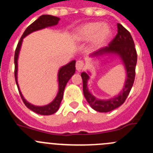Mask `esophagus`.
Here are the masks:
<instances>
[{
    "mask_svg": "<svg viewBox=\"0 0 153 153\" xmlns=\"http://www.w3.org/2000/svg\"><path fill=\"white\" fill-rule=\"evenodd\" d=\"M84 67V63L82 61H77L76 63V69L78 71H80L81 70L83 69Z\"/></svg>",
    "mask_w": 153,
    "mask_h": 153,
    "instance_id": "esophagus-1",
    "label": "esophagus"
}]
</instances>
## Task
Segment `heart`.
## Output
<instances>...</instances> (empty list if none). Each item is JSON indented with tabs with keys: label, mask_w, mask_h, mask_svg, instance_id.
I'll return each instance as SVG.
<instances>
[{
	"label": "heart",
	"mask_w": 153,
	"mask_h": 153,
	"mask_svg": "<svg viewBox=\"0 0 153 153\" xmlns=\"http://www.w3.org/2000/svg\"><path fill=\"white\" fill-rule=\"evenodd\" d=\"M112 36V30L107 23L89 22L75 29L74 38L79 42L90 41L92 48H99L105 45Z\"/></svg>",
	"instance_id": "heart-1"
}]
</instances>
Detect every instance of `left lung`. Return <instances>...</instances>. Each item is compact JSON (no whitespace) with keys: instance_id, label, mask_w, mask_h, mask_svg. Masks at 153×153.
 Masks as SVG:
<instances>
[{"instance_id":"obj_1","label":"left lung","mask_w":153,"mask_h":153,"mask_svg":"<svg viewBox=\"0 0 153 153\" xmlns=\"http://www.w3.org/2000/svg\"><path fill=\"white\" fill-rule=\"evenodd\" d=\"M117 54L125 66L127 77L122 91L112 99L101 100L89 92L87 87V81L89 79L88 74L82 72V89L84 96L89 105L99 112H108L117 108L125 102L131 92L135 79V69L137 61V54L134 40L131 33L121 24L117 23V34L108 46L99 49L91 54V57H99L104 54Z\"/></svg>"}]
</instances>
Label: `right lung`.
<instances>
[{
    "mask_svg": "<svg viewBox=\"0 0 153 153\" xmlns=\"http://www.w3.org/2000/svg\"><path fill=\"white\" fill-rule=\"evenodd\" d=\"M60 20V18L57 17V16H51V15H42V16H39L35 22H33L31 25H29L25 32L22 34V37H21L20 40L18 42L17 46H16V51H15V55H14V64H15V71H14V76H15V80H16V83L17 85L18 90H19L20 96L22 98V102H24L25 105L32 110L33 111L36 112L39 114H42V115H50L54 113H55L58 109H59L60 105L62 101L63 95H64V91L65 89V86L67 85V82L69 81L71 76L74 74L76 71V61H72L65 66H63L61 67L58 71V92H57V96L55 99L51 102L50 104L47 105L45 106H36L30 104L26 99L23 98L21 91L19 89V85H18L17 82V71H18V56H19V50H20L21 45L22 42V39H24L26 36H28L30 33H33L35 31L39 30V29H44V28L48 27V26H55L58 23V21Z\"/></svg>",
    "mask_w": 153,
    "mask_h": 153,
    "instance_id": "obj_1",
    "label": "right lung"
}]
</instances>
